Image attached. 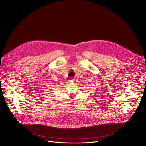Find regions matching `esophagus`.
I'll list each match as a JSON object with an SVG mask.
<instances>
[{
  "instance_id": "34e87169",
  "label": "esophagus",
  "mask_w": 146,
  "mask_h": 146,
  "mask_svg": "<svg viewBox=\"0 0 146 146\" xmlns=\"http://www.w3.org/2000/svg\"><path fill=\"white\" fill-rule=\"evenodd\" d=\"M69 82L70 83V84H73L74 82V81L73 80H69Z\"/></svg>"
}]
</instances>
